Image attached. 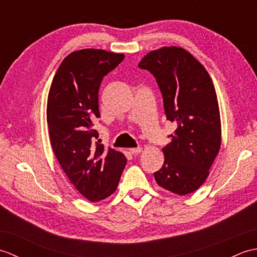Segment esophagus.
I'll use <instances>...</instances> for the list:
<instances>
[{
  "instance_id": "1",
  "label": "esophagus",
  "mask_w": 257,
  "mask_h": 257,
  "mask_svg": "<svg viewBox=\"0 0 257 257\" xmlns=\"http://www.w3.org/2000/svg\"><path fill=\"white\" fill-rule=\"evenodd\" d=\"M129 152L132 155H139V154H141V152H143V148H132V149H129Z\"/></svg>"
}]
</instances>
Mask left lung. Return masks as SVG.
<instances>
[{
	"instance_id": "left-lung-1",
	"label": "left lung",
	"mask_w": 257,
	"mask_h": 257,
	"mask_svg": "<svg viewBox=\"0 0 257 257\" xmlns=\"http://www.w3.org/2000/svg\"><path fill=\"white\" fill-rule=\"evenodd\" d=\"M138 66L155 76L167 119L177 123L163 148L165 163L154 173L161 188L179 195L204 183L221 147V119L214 85L203 65L181 47L152 51Z\"/></svg>"
}]
</instances>
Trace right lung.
<instances>
[{
  "label": "right lung",
  "mask_w": 257,
  "mask_h": 257,
  "mask_svg": "<svg viewBox=\"0 0 257 257\" xmlns=\"http://www.w3.org/2000/svg\"><path fill=\"white\" fill-rule=\"evenodd\" d=\"M123 54L86 48L64 58L47 98V124L54 154L69 181L87 200L111 195L127 163L121 152L92 144L100 117L98 91L103 76L123 61Z\"/></svg>",
  "instance_id": "1"
}]
</instances>
